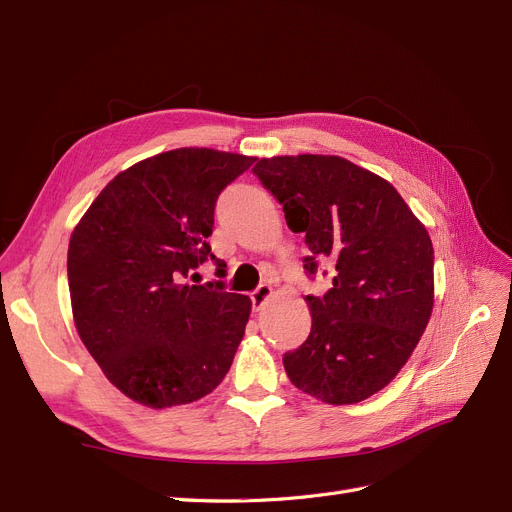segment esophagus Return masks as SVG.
Wrapping results in <instances>:
<instances>
[{
	"mask_svg": "<svg viewBox=\"0 0 512 512\" xmlns=\"http://www.w3.org/2000/svg\"><path fill=\"white\" fill-rule=\"evenodd\" d=\"M273 294V288L269 284H260L254 292H252V303H254V309L258 312V309L265 307V303L271 299Z\"/></svg>",
	"mask_w": 512,
	"mask_h": 512,
	"instance_id": "34e87169",
	"label": "esophagus"
}]
</instances>
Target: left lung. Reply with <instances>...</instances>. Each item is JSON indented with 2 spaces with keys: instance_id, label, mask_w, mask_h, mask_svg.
Returning a JSON list of instances; mask_svg holds the SVG:
<instances>
[{
  "instance_id": "1",
  "label": "left lung",
  "mask_w": 512,
  "mask_h": 512,
  "mask_svg": "<svg viewBox=\"0 0 512 512\" xmlns=\"http://www.w3.org/2000/svg\"><path fill=\"white\" fill-rule=\"evenodd\" d=\"M305 232V269L327 262L331 288L305 297L312 331L284 354L290 382L324 404L376 395L408 363L433 309V245L393 185L339 156L262 158L252 168Z\"/></svg>"
}]
</instances>
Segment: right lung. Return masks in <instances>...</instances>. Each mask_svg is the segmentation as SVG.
<instances>
[{
  "label": "right lung",
  "instance_id": "obj_1",
  "mask_svg": "<svg viewBox=\"0 0 512 512\" xmlns=\"http://www.w3.org/2000/svg\"><path fill=\"white\" fill-rule=\"evenodd\" d=\"M252 162L207 147L158 153L108 181L72 230L74 327L108 382L136 404H190L235 359L250 297L183 280L215 258V200Z\"/></svg>",
  "mask_w": 512,
  "mask_h": 512
}]
</instances>
